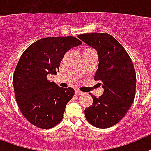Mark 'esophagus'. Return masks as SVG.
<instances>
[{"label":"esophagus","instance_id":"esophagus-1","mask_svg":"<svg viewBox=\"0 0 151 151\" xmlns=\"http://www.w3.org/2000/svg\"><path fill=\"white\" fill-rule=\"evenodd\" d=\"M76 94H77V95H81V94H83V92L80 91L79 90H76Z\"/></svg>","mask_w":151,"mask_h":151}]
</instances>
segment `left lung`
<instances>
[{
  "label": "left lung",
  "mask_w": 151,
  "mask_h": 151,
  "mask_svg": "<svg viewBox=\"0 0 151 151\" xmlns=\"http://www.w3.org/2000/svg\"><path fill=\"white\" fill-rule=\"evenodd\" d=\"M77 37L98 52L94 79L100 80L104 89L99 98L91 95L93 104L84 110L85 116L96 128H110L125 116L135 99L136 76L132 61L124 48L109 34H83Z\"/></svg>",
  "instance_id": "obj_1"
}]
</instances>
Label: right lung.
<instances>
[{"label": "right lung", "instance_id": "right-lung-1", "mask_svg": "<svg viewBox=\"0 0 151 151\" xmlns=\"http://www.w3.org/2000/svg\"><path fill=\"white\" fill-rule=\"evenodd\" d=\"M81 44L72 36L42 38L30 45L19 60L12 81L14 91L21 113L33 125L49 129L62 120L74 89L60 87L46 77L57 74L64 55Z\"/></svg>", "mask_w": 151, "mask_h": 151}]
</instances>
